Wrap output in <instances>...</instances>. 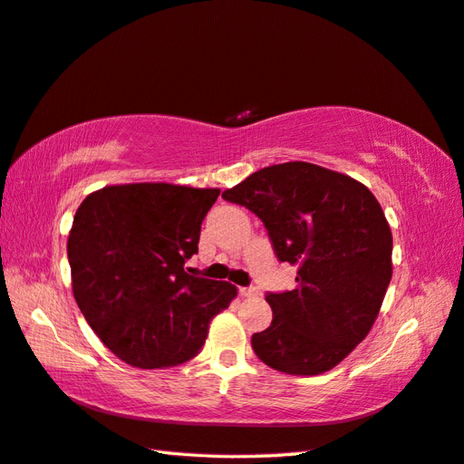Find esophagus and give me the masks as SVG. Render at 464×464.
<instances>
[{"label":"esophagus","instance_id":"esophagus-1","mask_svg":"<svg viewBox=\"0 0 464 464\" xmlns=\"http://www.w3.org/2000/svg\"><path fill=\"white\" fill-rule=\"evenodd\" d=\"M240 295L242 297H254L256 294H258V292H256V287H240Z\"/></svg>","mask_w":464,"mask_h":464}]
</instances>
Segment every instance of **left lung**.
<instances>
[{"instance_id": "left-lung-1", "label": "left lung", "mask_w": 464, "mask_h": 464, "mask_svg": "<svg viewBox=\"0 0 464 464\" xmlns=\"http://www.w3.org/2000/svg\"><path fill=\"white\" fill-rule=\"evenodd\" d=\"M264 222L295 290L266 294L274 319L252 335L266 365L290 375L334 369L367 337L393 274V236L362 182L312 162L266 167L222 192Z\"/></svg>"}]
</instances>
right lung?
Instances as JSON below:
<instances>
[{
    "label": "right lung",
    "mask_w": 464,
    "mask_h": 464,
    "mask_svg": "<svg viewBox=\"0 0 464 464\" xmlns=\"http://www.w3.org/2000/svg\"><path fill=\"white\" fill-rule=\"evenodd\" d=\"M218 188L167 182L105 187L81 202L67 240L73 295L122 362L160 369L197 355L236 285L190 276Z\"/></svg>",
    "instance_id": "obj_1"
}]
</instances>
